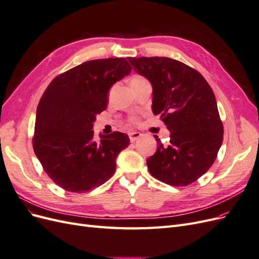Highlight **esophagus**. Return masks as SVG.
I'll use <instances>...</instances> for the list:
<instances>
[{"instance_id":"obj_1","label":"esophagus","mask_w":259,"mask_h":259,"mask_svg":"<svg viewBox=\"0 0 259 259\" xmlns=\"http://www.w3.org/2000/svg\"><path fill=\"white\" fill-rule=\"evenodd\" d=\"M128 136H130L131 143H134V142H136L137 139L142 137V134H140V133H138V132H131V133H128Z\"/></svg>"}]
</instances>
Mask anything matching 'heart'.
Wrapping results in <instances>:
<instances>
[{
    "label": "heart",
    "mask_w": 259,
    "mask_h": 259,
    "mask_svg": "<svg viewBox=\"0 0 259 259\" xmlns=\"http://www.w3.org/2000/svg\"><path fill=\"white\" fill-rule=\"evenodd\" d=\"M142 80H144L142 76H139V75H135V76H133L132 79H131V83H134V82H138V81H142Z\"/></svg>",
    "instance_id": "1"
}]
</instances>
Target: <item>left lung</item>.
<instances>
[{
	"label": "left lung",
	"mask_w": 259,
	"mask_h": 259,
	"mask_svg": "<svg viewBox=\"0 0 259 259\" xmlns=\"http://www.w3.org/2000/svg\"><path fill=\"white\" fill-rule=\"evenodd\" d=\"M133 69L152 85V112L170 132L168 145L158 136L148 158L150 174L170 186H188L213 165L224 127L210 86L197 70L167 57H128Z\"/></svg>",
	"instance_id": "obj_1"
}]
</instances>
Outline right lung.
<instances>
[{
    "label": "right lung",
    "mask_w": 259,
    "mask_h": 259,
    "mask_svg": "<svg viewBox=\"0 0 259 259\" xmlns=\"http://www.w3.org/2000/svg\"><path fill=\"white\" fill-rule=\"evenodd\" d=\"M131 71L125 58L86 61L55 77L44 92L36 109L33 150L62 189L90 191L114 174L116 156L130 138L113 132L96 140L93 126L108 106L109 90Z\"/></svg>",
    "instance_id": "right-lung-1"
}]
</instances>
